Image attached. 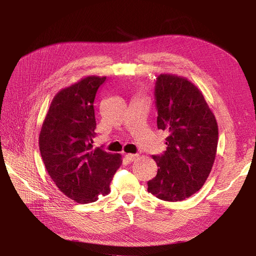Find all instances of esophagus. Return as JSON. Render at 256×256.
Segmentation results:
<instances>
[{
	"label": "esophagus",
	"instance_id": "1",
	"mask_svg": "<svg viewBox=\"0 0 256 256\" xmlns=\"http://www.w3.org/2000/svg\"><path fill=\"white\" fill-rule=\"evenodd\" d=\"M138 158V154H132V153H128L126 154V158L128 160V162H133L134 160H136Z\"/></svg>",
	"mask_w": 256,
	"mask_h": 256
}]
</instances>
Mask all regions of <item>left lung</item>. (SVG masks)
I'll use <instances>...</instances> for the list:
<instances>
[{
  "label": "left lung",
  "instance_id": "1",
  "mask_svg": "<svg viewBox=\"0 0 256 256\" xmlns=\"http://www.w3.org/2000/svg\"><path fill=\"white\" fill-rule=\"evenodd\" d=\"M158 128L168 132L167 150L153 156L158 174L148 192L166 202H181L196 193L212 168L218 123L202 91L184 77L160 74L156 82Z\"/></svg>",
  "mask_w": 256,
  "mask_h": 256
}]
</instances>
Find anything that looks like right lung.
I'll use <instances>...</instances> for the list:
<instances>
[{
  "label": "right lung",
  "mask_w": 256,
  "mask_h": 256,
  "mask_svg": "<svg viewBox=\"0 0 256 256\" xmlns=\"http://www.w3.org/2000/svg\"><path fill=\"white\" fill-rule=\"evenodd\" d=\"M106 77L88 76L56 94L40 133V151L47 172L68 198L93 202L110 192L121 154L93 148L94 98Z\"/></svg>",
  "instance_id": "add662e5"
}]
</instances>
